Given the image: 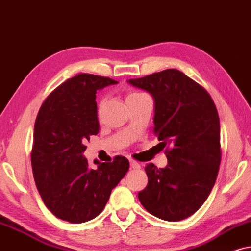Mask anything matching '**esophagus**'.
Wrapping results in <instances>:
<instances>
[{
    "label": "esophagus",
    "instance_id": "obj_1",
    "mask_svg": "<svg viewBox=\"0 0 251 251\" xmlns=\"http://www.w3.org/2000/svg\"><path fill=\"white\" fill-rule=\"evenodd\" d=\"M129 164H131V169H135V170H138V169H140L141 168V166H140V164L138 162H135V160H129Z\"/></svg>",
    "mask_w": 251,
    "mask_h": 251
}]
</instances>
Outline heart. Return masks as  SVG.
Here are the masks:
<instances>
[{"instance_id":"1","label":"heart","mask_w":251,"mask_h":251,"mask_svg":"<svg viewBox=\"0 0 251 251\" xmlns=\"http://www.w3.org/2000/svg\"><path fill=\"white\" fill-rule=\"evenodd\" d=\"M139 95H142V94H141V93L132 92V93H129V94L127 95V98H126V99H129V98H134V96H139Z\"/></svg>"}]
</instances>
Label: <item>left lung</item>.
<instances>
[{
    "label": "left lung",
    "mask_w": 251,
    "mask_h": 251,
    "mask_svg": "<svg viewBox=\"0 0 251 251\" xmlns=\"http://www.w3.org/2000/svg\"><path fill=\"white\" fill-rule=\"evenodd\" d=\"M129 85L153 99V132L168 157L165 168L146 165L148 185L139 193L149 213L168 222L188 218L201 208L219 171L220 124L216 105L203 87L179 70L169 69Z\"/></svg>",
    "instance_id": "8db88e82"
}]
</instances>
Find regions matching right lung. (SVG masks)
I'll list each match as a JSON object with an SVG mask.
<instances>
[{
    "label": "right lung",
    "mask_w": 251,
    "mask_h": 251,
    "mask_svg": "<svg viewBox=\"0 0 251 251\" xmlns=\"http://www.w3.org/2000/svg\"><path fill=\"white\" fill-rule=\"evenodd\" d=\"M116 83L106 76L80 73L51 92L39 110L33 176L43 203L59 219L72 224L94 219L128 171L124 156H116L111 163L95 159V169L83 156L86 141L100 129L96 92Z\"/></svg>",
    "instance_id": "obj_1"
}]
</instances>
